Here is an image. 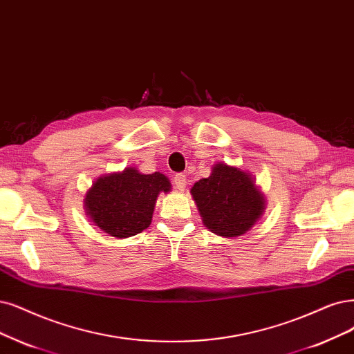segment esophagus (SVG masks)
I'll return each mask as SVG.
<instances>
[{
	"label": "esophagus",
	"mask_w": 354,
	"mask_h": 354,
	"mask_svg": "<svg viewBox=\"0 0 354 354\" xmlns=\"http://www.w3.org/2000/svg\"><path fill=\"white\" fill-rule=\"evenodd\" d=\"M174 184L179 191H184V188L187 187V176L185 174H176L174 176Z\"/></svg>",
	"instance_id": "1"
}]
</instances>
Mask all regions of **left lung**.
Here are the masks:
<instances>
[{
	"label": "left lung",
	"instance_id": "obj_1",
	"mask_svg": "<svg viewBox=\"0 0 354 354\" xmlns=\"http://www.w3.org/2000/svg\"><path fill=\"white\" fill-rule=\"evenodd\" d=\"M204 225L218 236L236 238L250 230L264 212V195L238 167L218 163L191 189Z\"/></svg>",
	"mask_w": 354,
	"mask_h": 354
}]
</instances>
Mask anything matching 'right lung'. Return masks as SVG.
I'll list each match as a JSON object with an SVG mask.
<instances>
[{"mask_svg":"<svg viewBox=\"0 0 354 354\" xmlns=\"http://www.w3.org/2000/svg\"><path fill=\"white\" fill-rule=\"evenodd\" d=\"M169 189L165 175H142L128 167L95 182L86 194V210L90 220L111 236L129 238L150 226L157 195Z\"/></svg>","mask_w":354,"mask_h":354,"instance_id":"obj_1","label":"right lung"}]
</instances>
